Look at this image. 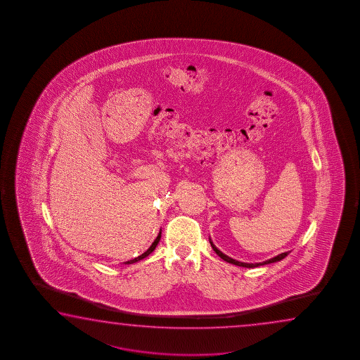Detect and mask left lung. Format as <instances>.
<instances>
[{"mask_svg": "<svg viewBox=\"0 0 360 360\" xmlns=\"http://www.w3.org/2000/svg\"><path fill=\"white\" fill-rule=\"evenodd\" d=\"M210 244H212V247H213L214 252L218 255V256L221 258V259H224L226 262L232 263V264H236V266H239V267H247V269H255V267H258V266H263V264H269V263L277 262V261H281V259H283L285 257L290 253V252H285V253H281L278 256L274 257V258H271L269 261H266V262L262 263H243L239 262V261H236V259H233L231 257L226 256L224 253H221L215 245H214L213 242L210 240Z\"/></svg>", "mask_w": 360, "mask_h": 360, "instance_id": "1", "label": "left lung"}]
</instances>
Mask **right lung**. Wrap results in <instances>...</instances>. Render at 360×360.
I'll list each match as a JSON object with an SVG mask.
<instances>
[{"label": "right lung", "mask_w": 360, "mask_h": 360, "mask_svg": "<svg viewBox=\"0 0 360 360\" xmlns=\"http://www.w3.org/2000/svg\"><path fill=\"white\" fill-rule=\"evenodd\" d=\"M160 238H161V232L159 233V236H158V238L155 239V242L151 244V247H150V248H148V250H147L145 253H142L141 256L137 257V258H134V259H131V261H127L126 263H127V264H131V263L139 262V261H141V259H143L145 257L148 256V255H151L153 250H155V248H156L158 243H159Z\"/></svg>", "instance_id": "right-lung-1"}]
</instances>
